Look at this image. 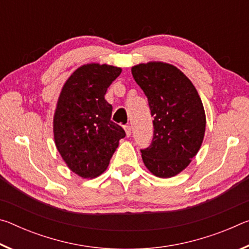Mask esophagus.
<instances>
[{"mask_svg":"<svg viewBox=\"0 0 249 249\" xmlns=\"http://www.w3.org/2000/svg\"><path fill=\"white\" fill-rule=\"evenodd\" d=\"M124 129H125V133H126V136L127 137H129L130 135H132V127H130L129 125H127V126H125L124 127Z\"/></svg>","mask_w":249,"mask_h":249,"instance_id":"1","label":"esophagus"}]
</instances>
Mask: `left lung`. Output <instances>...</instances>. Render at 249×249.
I'll return each instance as SVG.
<instances>
[{"label":"left lung","mask_w":249,"mask_h":249,"mask_svg":"<svg viewBox=\"0 0 249 249\" xmlns=\"http://www.w3.org/2000/svg\"><path fill=\"white\" fill-rule=\"evenodd\" d=\"M135 81L148 99L154 116L151 145L142 158L151 174L171 178L190 165L205 133V112L199 93L174 65L149 61L132 67Z\"/></svg>","instance_id":"obj_1"}]
</instances>
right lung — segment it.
I'll return each instance as SVG.
<instances>
[{
    "instance_id": "obj_1",
    "label": "right lung",
    "mask_w": 249,
    "mask_h": 249,
    "mask_svg": "<svg viewBox=\"0 0 249 249\" xmlns=\"http://www.w3.org/2000/svg\"><path fill=\"white\" fill-rule=\"evenodd\" d=\"M122 72L120 67L92 62L67 79L53 114V140L69 169L83 179L100 176L125 137L111 121L112 105L104 95Z\"/></svg>"
}]
</instances>
